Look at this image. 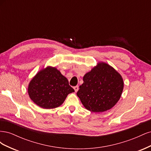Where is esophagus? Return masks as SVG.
I'll list each match as a JSON object with an SVG mask.
<instances>
[{"mask_svg":"<svg viewBox=\"0 0 151 151\" xmlns=\"http://www.w3.org/2000/svg\"><path fill=\"white\" fill-rule=\"evenodd\" d=\"M74 89L76 92H77V91H78V90H79V86H74Z\"/></svg>","mask_w":151,"mask_h":151,"instance_id":"34e87169","label":"esophagus"}]
</instances>
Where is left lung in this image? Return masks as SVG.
I'll use <instances>...</instances> for the list:
<instances>
[{
  "mask_svg": "<svg viewBox=\"0 0 151 151\" xmlns=\"http://www.w3.org/2000/svg\"><path fill=\"white\" fill-rule=\"evenodd\" d=\"M77 95L88 110L100 113L113 108L120 99L123 89L122 77L115 68L99 62L83 77Z\"/></svg>",
  "mask_w": 151,
  "mask_h": 151,
  "instance_id": "left-lung-1",
  "label": "left lung"
}]
</instances>
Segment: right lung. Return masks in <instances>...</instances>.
<instances>
[{
    "label": "right lung",
    "mask_w": 151,
    "mask_h": 151,
    "mask_svg": "<svg viewBox=\"0 0 151 151\" xmlns=\"http://www.w3.org/2000/svg\"><path fill=\"white\" fill-rule=\"evenodd\" d=\"M29 98L44 109L60 106L67 95L74 92L68 81L55 67H47L39 71L28 86Z\"/></svg>",
    "instance_id": "right-lung-1"
}]
</instances>
